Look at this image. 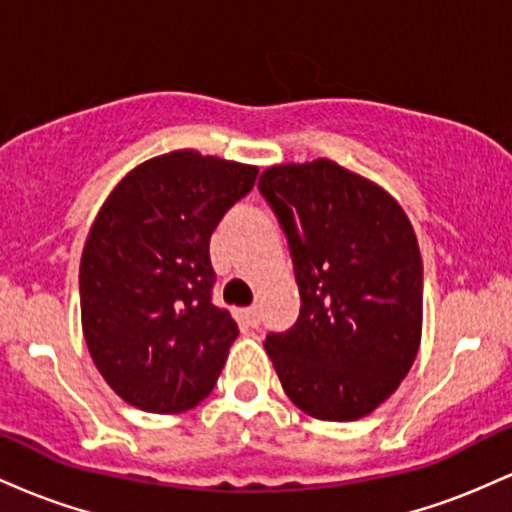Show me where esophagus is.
Wrapping results in <instances>:
<instances>
[{
	"instance_id": "obj_1",
	"label": "esophagus",
	"mask_w": 512,
	"mask_h": 512,
	"mask_svg": "<svg viewBox=\"0 0 512 512\" xmlns=\"http://www.w3.org/2000/svg\"><path fill=\"white\" fill-rule=\"evenodd\" d=\"M245 320H248L250 327H257L260 325V310H257V305H252V308L245 310Z\"/></svg>"
}]
</instances>
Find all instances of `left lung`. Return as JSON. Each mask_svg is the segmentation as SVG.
I'll return each instance as SVG.
<instances>
[{
    "instance_id": "1",
    "label": "left lung",
    "mask_w": 512,
    "mask_h": 512,
    "mask_svg": "<svg viewBox=\"0 0 512 512\" xmlns=\"http://www.w3.org/2000/svg\"><path fill=\"white\" fill-rule=\"evenodd\" d=\"M262 197L289 240L301 313L264 349L289 399L356 421L397 390L421 342L424 267L414 228L383 187L334 161L272 166Z\"/></svg>"
}]
</instances>
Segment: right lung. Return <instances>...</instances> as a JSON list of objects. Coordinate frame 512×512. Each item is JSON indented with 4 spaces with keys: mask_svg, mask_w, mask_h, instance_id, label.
Instances as JSON below:
<instances>
[{
    "mask_svg": "<svg viewBox=\"0 0 512 512\" xmlns=\"http://www.w3.org/2000/svg\"><path fill=\"white\" fill-rule=\"evenodd\" d=\"M255 178V166L170 151L127 173L98 211L79 267L81 325L132 407L178 414L214 390L238 325L211 303L209 240Z\"/></svg>",
    "mask_w": 512,
    "mask_h": 512,
    "instance_id": "add662e5",
    "label": "right lung"
}]
</instances>
